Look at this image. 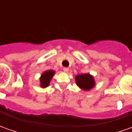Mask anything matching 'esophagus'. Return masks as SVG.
I'll return each instance as SVG.
<instances>
[{
	"instance_id": "esophagus-1",
	"label": "esophagus",
	"mask_w": 132,
	"mask_h": 132,
	"mask_svg": "<svg viewBox=\"0 0 132 132\" xmlns=\"http://www.w3.org/2000/svg\"><path fill=\"white\" fill-rule=\"evenodd\" d=\"M63 71L65 72V73H68L69 71V68H63Z\"/></svg>"
}]
</instances>
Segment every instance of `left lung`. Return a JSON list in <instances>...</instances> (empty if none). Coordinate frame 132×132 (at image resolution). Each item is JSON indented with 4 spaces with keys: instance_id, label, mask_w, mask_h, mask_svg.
Listing matches in <instances>:
<instances>
[{
    "instance_id": "1",
    "label": "left lung",
    "mask_w": 132,
    "mask_h": 132,
    "mask_svg": "<svg viewBox=\"0 0 132 132\" xmlns=\"http://www.w3.org/2000/svg\"><path fill=\"white\" fill-rule=\"evenodd\" d=\"M75 79L77 86L84 90H89L95 86L94 78L89 73L78 75Z\"/></svg>"
}]
</instances>
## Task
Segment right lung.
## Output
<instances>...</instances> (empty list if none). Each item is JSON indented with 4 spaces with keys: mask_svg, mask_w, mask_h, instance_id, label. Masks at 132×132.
Listing matches in <instances>:
<instances>
[{
    "mask_svg": "<svg viewBox=\"0 0 132 132\" xmlns=\"http://www.w3.org/2000/svg\"><path fill=\"white\" fill-rule=\"evenodd\" d=\"M55 73L54 71L49 70L46 71L44 72L41 75L40 77V86L42 88H46L50 83V80L54 76Z\"/></svg>",
    "mask_w": 132,
    "mask_h": 132,
    "instance_id": "obj_1",
    "label": "right lung"
}]
</instances>
